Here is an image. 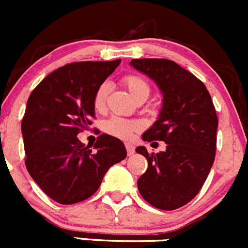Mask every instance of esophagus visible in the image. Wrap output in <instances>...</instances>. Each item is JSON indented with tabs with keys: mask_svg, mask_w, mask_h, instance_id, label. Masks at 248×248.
<instances>
[{
	"mask_svg": "<svg viewBox=\"0 0 248 248\" xmlns=\"http://www.w3.org/2000/svg\"><path fill=\"white\" fill-rule=\"evenodd\" d=\"M126 149L127 152H128V156H132L134 154V145L131 144V142H126Z\"/></svg>",
	"mask_w": 248,
	"mask_h": 248,
	"instance_id": "esophagus-1",
	"label": "esophagus"
}]
</instances>
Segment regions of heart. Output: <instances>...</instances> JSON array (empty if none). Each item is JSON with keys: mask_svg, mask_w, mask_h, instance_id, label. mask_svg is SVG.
Segmentation results:
<instances>
[{"mask_svg": "<svg viewBox=\"0 0 248 248\" xmlns=\"http://www.w3.org/2000/svg\"><path fill=\"white\" fill-rule=\"evenodd\" d=\"M124 85L127 90L131 93L134 99L139 98L141 96H149L150 87L144 79L137 76H127L124 79ZM109 92V85L107 82L102 84L96 90L93 96V108L96 111H102L106 107L107 94ZM141 127V124L138 120L126 119V117L112 116L104 121L103 131L115 138L128 139L133 136L134 132H137Z\"/></svg>", "mask_w": 248, "mask_h": 248, "instance_id": "obj_1", "label": "heart"}]
</instances>
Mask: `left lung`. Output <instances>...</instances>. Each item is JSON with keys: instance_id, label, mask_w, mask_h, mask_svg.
<instances>
[{"instance_id": "8db88e82", "label": "left lung", "mask_w": 248, "mask_h": 248, "mask_svg": "<svg viewBox=\"0 0 248 248\" xmlns=\"http://www.w3.org/2000/svg\"><path fill=\"white\" fill-rule=\"evenodd\" d=\"M129 64L149 77L163 97L157 120L141 138L161 140L167 147L152 155L145 146L136 149L149 163L138 179L139 193L157 209H179L199 193L214 164L216 110L205 85L174 61L139 59Z\"/></svg>"}]
</instances>
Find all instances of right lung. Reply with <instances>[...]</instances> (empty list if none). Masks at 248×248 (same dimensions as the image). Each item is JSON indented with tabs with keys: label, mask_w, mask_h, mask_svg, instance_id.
Returning <instances> with one entry per match:
<instances>
[{
	"label": "right lung",
	"mask_w": 248,
	"mask_h": 248,
	"mask_svg": "<svg viewBox=\"0 0 248 248\" xmlns=\"http://www.w3.org/2000/svg\"><path fill=\"white\" fill-rule=\"evenodd\" d=\"M121 60L76 62L44 78L27 101L21 124L26 168L42 191L60 204H76L99 188L111 166L126 158L124 142L102 134L94 151L79 141L92 124L96 90Z\"/></svg>",
	"instance_id": "obj_1"
}]
</instances>
